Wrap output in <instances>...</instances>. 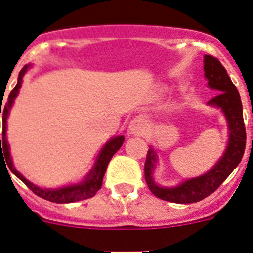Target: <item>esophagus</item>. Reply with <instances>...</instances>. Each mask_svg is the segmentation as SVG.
Wrapping results in <instances>:
<instances>
[{
  "instance_id": "obj_1",
  "label": "esophagus",
  "mask_w": 253,
  "mask_h": 253,
  "mask_svg": "<svg viewBox=\"0 0 253 253\" xmlns=\"http://www.w3.org/2000/svg\"><path fill=\"white\" fill-rule=\"evenodd\" d=\"M146 129H147L146 120L143 119L142 116L134 118V119L130 122V124H129V130H130L131 134H135V135H142V134H144Z\"/></svg>"
}]
</instances>
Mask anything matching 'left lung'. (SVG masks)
<instances>
[{
  "label": "left lung",
  "instance_id": "obj_1",
  "mask_svg": "<svg viewBox=\"0 0 253 253\" xmlns=\"http://www.w3.org/2000/svg\"><path fill=\"white\" fill-rule=\"evenodd\" d=\"M204 71L208 86L219 92L213 99H210L208 104L220 107L229 124V140H228L227 149L224 156L208 173L185 181L184 184L171 189L158 186L152 180L156 153L152 148L149 149L144 163L146 182L152 194L166 202L190 204L205 199L224 182L225 178L238 166L245 153L246 128L243 122L242 102L238 90L228 76L227 69L213 55L204 57Z\"/></svg>",
  "mask_w": 253,
  "mask_h": 253
}]
</instances>
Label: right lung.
Segmentation results:
<instances>
[{
    "mask_svg": "<svg viewBox=\"0 0 253 253\" xmlns=\"http://www.w3.org/2000/svg\"><path fill=\"white\" fill-rule=\"evenodd\" d=\"M29 66H25L24 68L20 71L19 73V80H17V84L15 86L11 93L8 95V101L7 104L0 106V119H2V133L0 134V160L1 157L6 161V165L8 166V169H11L12 173L17 176L20 180L29 187V189L35 194V195L40 196V198L49 200V202L53 203H59V204H63V203H73V202H80V200H84V199L92 198L95 196V194L101 189L102 186V178H104L105 171L107 169V165L110 162V160L113 158L114 154L119 151V148L122 147L123 142H124V137L120 135V137H116L114 139H111L110 142L105 144L104 148L100 152L99 157L96 160L95 166H93L92 171L90 172V175L87 176L86 180L84 182L78 185H73V186H67L62 187V189L58 190H45L42 189V187L35 186L34 184H31L30 181L26 180L21 173L15 169V167L12 166V161L10 157V151H8V144L7 139H6V122H7L8 111H10L11 106L13 104V100L19 93L20 87L22 84V77L25 75L26 69Z\"/></svg>",
    "mask_w": 253,
    "mask_h": 253,
    "instance_id": "obj_1",
    "label": "right lung"
}]
</instances>
